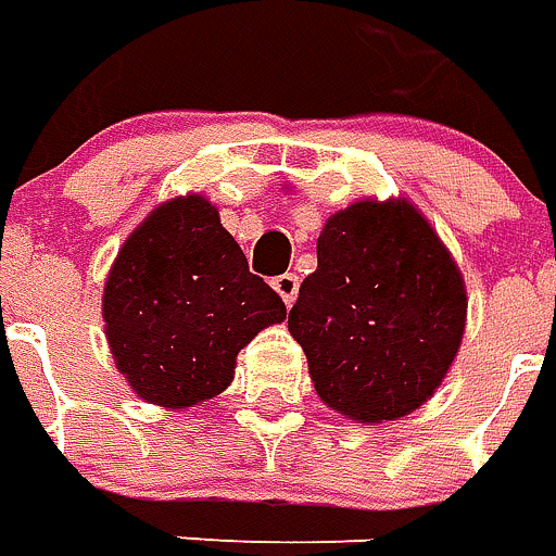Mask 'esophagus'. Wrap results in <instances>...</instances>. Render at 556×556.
Segmentation results:
<instances>
[{"mask_svg":"<svg viewBox=\"0 0 556 556\" xmlns=\"http://www.w3.org/2000/svg\"><path fill=\"white\" fill-rule=\"evenodd\" d=\"M273 287H275V292L281 295L283 304H287V306L295 304V299H299V287H301L299 275H295V273L278 275V278L273 281Z\"/></svg>","mask_w":556,"mask_h":556,"instance_id":"obj_1","label":"esophagus"}]
</instances>
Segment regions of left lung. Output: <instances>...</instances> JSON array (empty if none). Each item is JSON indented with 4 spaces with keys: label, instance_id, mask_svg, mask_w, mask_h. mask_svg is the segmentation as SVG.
I'll return each instance as SVG.
<instances>
[{
    "label": "left lung",
    "instance_id": "obj_1",
    "mask_svg": "<svg viewBox=\"0 0 556 556\" xmlns=\"http://www.w3.org/2000/svg\"><path fill=\"white\" fill-rule=\"evenodd\" d=\"M465 321V278L428 217L407 198H364L327 217L287 327L321 402L381 425L437 393Z\"/></svg>",
    "mask_w": 556,
    "mask_h": 556
}]
</instances>
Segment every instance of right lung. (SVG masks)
<instances>
[{
	"label": "right lung",
	"mask_w": 556,
	"mask_h": 556,
	"mask_svg": "<svg viewBox=\"0 0 556 556\" xmlns=\"http://www.w3.org/2000/svg\"><path fill=\"white\" fill-rule=\"evenodd\" d=\"M287 306L201 192L177 194L128 235L102 287L105 341L137 396L166 410L224 393L257 332Z\"/></svg>",
	"instance_id": "add662e5"
}]
</instances>
